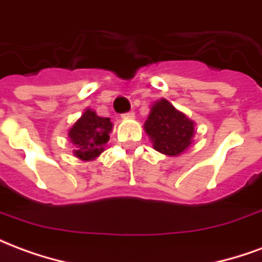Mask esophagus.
Masks as SVG:
<instances>
[{
  "label": "esophagus",
  "instance_id": "obj_1",
  "mask_svg": "<svg viewBox=\"0 0 262 262\" xmlns=\"http://www.w3.org/2000/svg\"><path fill=\"white\" fill-rule=\"evenodd\" d=\"M122 116H123V118H133V116H135V112H133V111H129V112H126V114H123Z\"/></svg>",
  "mask_w": 262,
  "mask_h": 262
}]
</instances>
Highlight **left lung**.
I'll return each instance as SVG.
<instances>
[{
  "instance_id": "left-lung-1",
  "label": "left lung",
  "mask_w": 262,
  "mask_h": 262,
  "mask_svg": "<svg viewBox=\"0 0 262 262\" xmlns=\"http://www.w3.org/2000/svg\"><path fill=\"white\" fill-rule=\"evenodd\" d=\"M144 130L157 151L165 156H178L191 146L195 123L163 98L153 103L144 122Z\"/></svg>"
}]
</instances>
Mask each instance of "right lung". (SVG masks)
Returning <instances> with one entry per match:
<instances>
[{
    "label": "right lung",
    "instance_id": "1",
    "mask_svg": "<svg viewBox=\"0 0 262 262\" xmlns=\"http://www.w3.org/2000/svg\"><path fill=\"white\" fill-rule=\"evenodd\" d=\"M109 118H101L94 111L86 109L69 130V137L74 144V156L84 161H92L103 151L112 132Z\"/></svg>",
    "mask_w": 262,
    "mask_h": 262
}]
</instances>
